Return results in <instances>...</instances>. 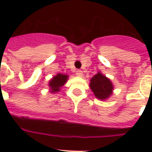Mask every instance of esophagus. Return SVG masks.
Masks as SVG:
<instances>
[{
    "mask_svg": "<svg viewBox=\"0 0 152 152\" xmlns=\"http://www.w3.org/2000/svg\"><path fill=\"white\" fill-rule=\"evenodd\" d=\"M76 74L77 76H80V77H81V76H83V72L81 71V70H77V71L76 72Z\"/></svg>",
    "mask_w": 152,
    "mask_h": 152,
    "instance_id": "obj_1",
    "label": "esophagus"
}]
</instances>
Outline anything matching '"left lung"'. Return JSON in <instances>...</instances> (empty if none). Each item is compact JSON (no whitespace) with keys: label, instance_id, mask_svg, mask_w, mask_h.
Returning <instances> with one entry per match:
<instances>
[{"label":"left lung","instance_id":"obj_1","mask_svg":"<svg viewBox=\"0 0 152 152\" xmlns=\"http://www.w3.org/2000/svg\"><path fill=\"white\" fill-rule=\"evenodd\" d=\"M90 88L97 99L105 100L112 95L113 86L110 79L99 72L91 79Z\"/></svg>","mask_w":152,"mask_h":152}]
</instances>
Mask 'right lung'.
I'll return each instance as SVG.
<instances>
[{
  "mask_svg": "<svg viewBox=\"0 0 152 152\" xmlns=\"http://www.w3.org/2000/svg\"><path fill=\"white\" fill-rule=\"evenodd\" d=\"M69 78L68 75L65 74L58 73L57 76H53L49 82V86L50 88L51 93H57L59 91L61 88L67 82V80Z\"/></svg>",
  "mask_w": 152,
  "mask_h": 152,
  "instance_id": "right-lung-1",
  "label": "right lung"
}]
</instances>
